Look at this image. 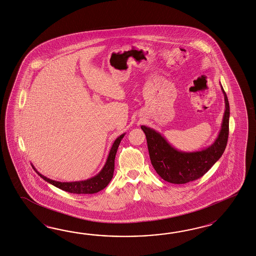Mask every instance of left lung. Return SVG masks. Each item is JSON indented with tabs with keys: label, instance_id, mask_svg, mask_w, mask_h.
<instances>
[{
	"label": "left lung",
	"instance_id": "1",
	"mask_svg": "<svg viewBox=\"0 0 256 256\" xmlns=\"http://www.w3.org/2000/svg\"><path fill=\"white\" fill-rule=\"evenodd\" d=\"M224 96L226 110L219 134L212 145L198 152H182L169 144L159 132L145 125L141 129L145 132L152 164L157 174L166 182L184 184L204 176L219 160L227 145L229 134L230 108L226 94L220 85Z\"/></svg>",
	"mask_w": 256,
	"mask_h": 256
}]
</instances>
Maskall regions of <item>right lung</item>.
<instances>
[{
  "mask_svg": "<svg viewBox=\"0 0 256 256\" xmlns=\"http://www.w3.org/2000/svg\"><path fill=\"white\" fill-rule=\"evenodd\" d=\"M125 134H120L118 138L113 145L110 148V154L108 156V159L106 161V164L104 166V168L101 169V171L97 174V175L88 178L86 180H80V182H57V180H50L44 175L40 174L37 171L36 168L32 164V168L36 170L38 175L40 176L44 180L48 182V183L52 184L53 186L57 187L60 190H66L68 192L71 194H95L98 192L99 190L104 189L110 180L113 178V173H114V166H115V157H116V154H117L118 148V145L122 141V139L124 138Z\"/></svg>",
  "mask_w": 256,
  "mask_h": 256,
  "instance_id": "add662e5",
  "label": "right lung"
}]
</instances>
